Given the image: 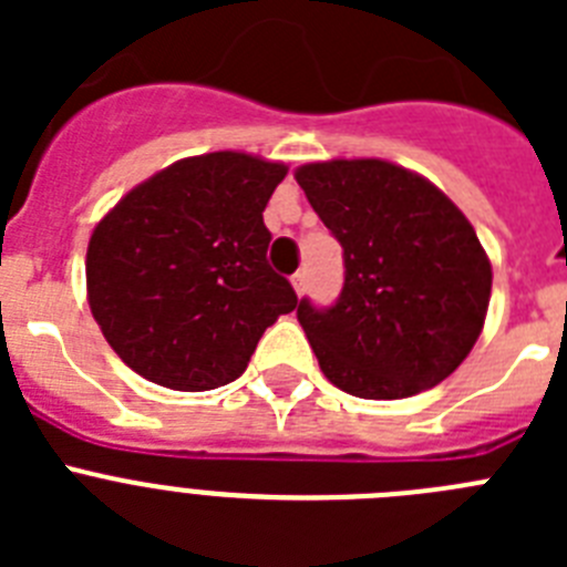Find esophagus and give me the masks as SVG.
Segmentation results:
<instances>
[{
	"instance_id": "esophagus-1",
	"label": "esophagus",
	"mask_w": 567,
	"mask_h": 567,
	"mask_svg": "<svg viewBox=\"0 0 567 567\" xmlns=\"http://www.w3.org/2000/svg\"><path fill=\"white\" fill-rule=\"evenodd\" d=\"M292 287H295V292H298V295L307 292V287H309V275L303 272V269H300V272H295V275H292Z\"/></svg>"
}]
</instances>
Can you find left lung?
<instances>
[{"instance_id":"1","label":"left lung","mask_w":567,"mask_h":567,"mask_svg":"<svg viewBox=\"0 0 567 567\" xmlns=\"http://www.w3.org/2000/svg\"><path fill=\"white\" fill-rule=\"evenodd\" d=\"M343 247V292L298 320L329 383L365 400H400L445 380L483 332L491 260L477 233L429 178L380 158L295 169Z\"/></svg>"}]
</instances>
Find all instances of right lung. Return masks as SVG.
<instances>
[{
	"mask_svg": "<svg viewBox=\"0 0 567 567\" xmlns=\"http://www.w3.org/2000/svg\"><path fill=\"white\" fill-rule=\"evenodd\" d=\"M287 164L193 155L130 189L87 244V303L124 363L175 392L244 374L260 334L298 307L267 264L264 209Z\"/></svg>",
	"mask_w": 567,
	"mask_h": 567,
	"instance_id": "right-lung-1",
	"label": "right lung"
}]
</instances>
